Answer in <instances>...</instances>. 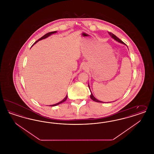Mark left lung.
I'll list each match as a JSON object with an SVG mask.
<instances>
[{
  "label": "left lung",
  "instance_id": "left-lung-1",
  "mask_svg": "<svg viewBox=\"0 0 154 154\" xmlns=\"http://www.w3.org/2000/svg\"><path fill=\"white\" fill-rule=\"evenodd\" d=\"M109 34L110 35V36L112 38H113L114 40H117V42H119V43H122V44H125L122 41V40H121L119 38H118L116 36V35H114L112 33H111V32H109ZM88 87H89V89H90V88H89V85H88ZM91 91V90H90ZM90 97H91V99H92V100H93L94 101H95V102H99V103H103V102H101V101H100V100H97V99H96L95 97L94 96V95H92V94L91 93V96H90Z\"/></svg>",
  "mask_w": 154,
  "mask_h": 154
}]
</instances>
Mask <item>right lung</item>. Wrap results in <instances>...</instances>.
Wrapping results in <instances>:
<instances>
[{"mask_svg":"<svg viewBox=\"0 0 154 154\" xmlns=\"http://www.w3.org/2000/svg\"><path fill=\"white\" fill-rule=\"evenodd\" d=\"M57 32V31H54V32H49V33H47V34H45V35H44L41 38H40L37 41H36L34 44H33V45H34L35 44H36L37 42H38L39 40H42V39H44V38H47V37H48V36H50V35H51L52 34H53V33H56ZM67 95L66 96V97L62 100V101H60V102L58 103H57V104H53V105H51V106H57V105H58L59 104H61V103H62L63 102H64L65 101H66V99H67Z\"/></svg>","mask_w":154,"mask_h":154,"instance_id":"1","label":"right lung"}]
</instances>
